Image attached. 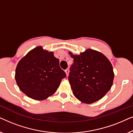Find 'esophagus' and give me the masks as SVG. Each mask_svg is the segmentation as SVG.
<instances>
[{"instance_id":"1","label":"esophagus","mask_w":133,"mask_h":133,"mask_svg":"<svg viewBox=\"0 0 133 133\" xmlns=\"http://www.w3.org/2000/svg\"><path fill=\"white\" fill-rule=\"evenodd\" d=\"M65 73H66V76H68V74H69V70H68V69H66V70H65Z\"/></svg>"}]
</instances>
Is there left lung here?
Instances as JSON below:
<instances>
[{
    "mask_svg": "<svg viewBox=\"0 0 133 133\" xmlns=\"http://www.w3.org/2000/svg\"><path fill=\"white\" fill-rule=\"evenodd\" d=\"M68 80L72 93L78 100L92 103L101 99L111 88L113 68L110 61L102 53L88 49L79 55H74Z\"/></svg>",
    "mask_w": 133,
    "mask_h": 133,
    "instance_id": "left-lung-1",
    "label": "left lung"
}]
</instances>
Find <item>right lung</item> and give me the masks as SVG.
Returning <instances> with one entry per match:
<instances>
[{
	"instance_id": "right-lung-1",
	"label": "right lung",
	"mask_w": 133,
	"mask_h": 133,
	"mask_svg": "<svg viewBox=\"0 0 133 133\" xmlns=\"http://www.w3.org/2000/svg\"><path fill=\"white\" fill-rule=\"evenodd\" d=\"M66 76L53 52H48L39 46L19 61L15 79L20 90L28 97L42 101L56 91Z\"/></svg>"
}]
</instances>
